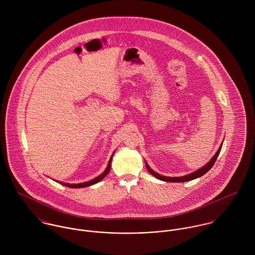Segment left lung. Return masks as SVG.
I'll use <instances>...</instances> for the list:
<instances>
[{"label":"left lung","instance_id":"left-lung-1","mask_svg":"<svg viewBox=\"0 0 255 255\" xmlns=\"http://www.w3.org/2000/svg\"><path fill=\"white\" fill-rule=\"evenodd\" d=\"M223 142H224V140H223ZM223 142L221 143V145L219 147L218 151L215 153V155L211 158V160H210L208 163H206L203 167L199 168L198 170H196V171H194L193 173H190V174H188V175H185V176H182V177H166V176H162V175H160V174L154 172V171L148 166V164L146 163L145 161L146 169L148 170V172H149L152 176H154L155 178H157L158 180H161V181H163V182H189V181L195 180V179L200 178V177H202L203 175H205V174L213 167L215 161L217 160L219 153H220V151H221Z\"/></svg>","mask_w":255,"mask_h":255}]
</instances>
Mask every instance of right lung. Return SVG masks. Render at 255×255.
<instances>
[{"mask_svg":"<svg viewBox=\"0 0 255 255\" xmlns=\"http://www.w3.org/2000/svg\"><path fill=\"white\" fill-rule=\"evenodd\" d=\"M114 153H115V152H114ZM114 153L112 154V156H111V158H110L109 163H108V165H107V168H106L105 171H104L101 175H99L98 177H96V178H94V179H92V180H90V181H88V182H80V183H69V182H60V181H56V182H58L59 183L65 185V186L72 187V188H81V187H87V186L93 185V184L100 182L101 180H103V179L109 174L110 169H111V163H112V159H113ZM54 181H55V180H54Z\"/></svg>","mask_w":255,"mask_h":255,"instance_id":"1","label":"right lung"}]
</instances>
